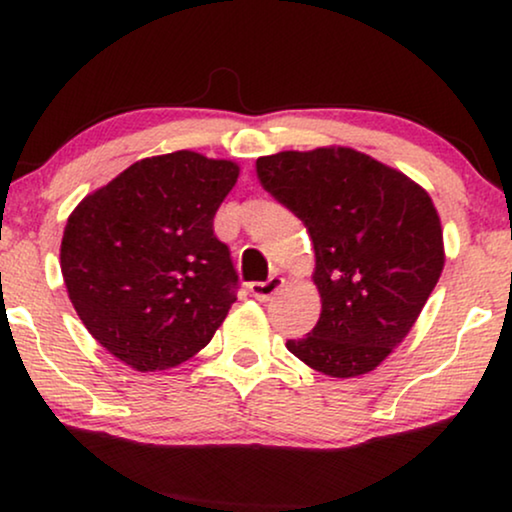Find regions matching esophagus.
I'll use <instances>...</instances> for the list:
<instances>
[{"label": "esophagus", "mask_w": 512, "mask_h": 512, "mask_svg": "<svg viewBox=\"0 0 512 512\" xmlns=\"http://www.w3.org/2000/svg\"><path fill=\"white\" fill-rule=\"evenodd\" d=\"M282 286H284V279L277 277V275H272L270 279H265V282H251L249 284V291H251V296H254L256 300H261V303H265V300H270L272 296H275V293L282 289Z\"/></svg>", "instance_id": "1"}]
</instances>
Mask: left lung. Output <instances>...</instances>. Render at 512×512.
Here are the masks:
<instances>
[{"instance_id": "8db88e82", "label": "left lung", "mask_w": 512, "mask_h": 512, "mask_svg": "<svg viewBox=\"0 0 512 512\" xmlns=\"http://www.w3.org/2000/svg\"><path fill=\"white\" fill-rule=\"evenodd\" d=\"M261 186L312 237L317 326L286 347L331 377L370 373L410 333L443 272L429 193L354 149L282 151L256 160Z\"/></svg>"}]
</instances>
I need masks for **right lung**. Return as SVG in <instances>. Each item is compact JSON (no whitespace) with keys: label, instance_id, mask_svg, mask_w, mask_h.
<instances>
[{"label":"right lung","instance_id":"add662e5","mask_svg":"<svg viewBox=\"0 0 512 512\" xmlns=\"http://www.w3.org/2000/svg\"><path fill=\"white\" fill-rule=\"evenodd\" d=\"M240 167L193 151L144 158L79 202L60 268L88 333L135 370H165L212 340L237 300L214 214Z\"/></svg>","mask_w":512,"mask_h":512}]
</instances>
